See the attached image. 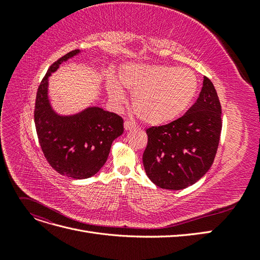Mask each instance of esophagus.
Returning <instances> with one entry per match:
<instances>
[{
	"label": "esophagus",
	"instance_id": "34e87169",
	"mask_svg": "<svg viewBox=\"0 0 260 260\" xmlns=\"http://www.w3.org/2000/svg\"><path fill=\"white\" fill-rule=\"evenodd\" d=\"M123 127H124V130L125 131H130V130H133L137 128V125L135 122H132L130 120H125L124 123H123Z\"/></svg>",
	"mask_w": 260,
	"mask_h": 260
}]
</instances>
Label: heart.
Here are the masks:
<instances>
[{
    "mask_svg": "<svg viewBox=\"0 0 260 260\" xmlns=\"http://www.w3.org/2000/svg\"><path fill=\"white\" fill-rule=\"evenodd\" d=\"M120 84L133 96L141 120L151 125L167 124L182 115L199 91V79L190 69L167 65L130 64L120 72ZM114 101L123 102L124 93L116 80L107 82Z\"/></svg>",
    "mask_w": 260,
    "mask_h": 260,
    "instance_id": "1",
    "label": "heart"
}]
</instances>
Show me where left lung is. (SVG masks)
Returning <instances> with one entry per match:
<instances>
[{"label": "left lung", "mask_w": 260, "mask_h": 260, "mask_svg": "<svg viewBox=\"0 0 260 260\" xmlns=\"http://www.w3.org/2000/svg\"><path fill=\"white\" fill-rule=\"evenodd\" d=\"M221 128L217 91L204 77L200 96L185 115L146 130L143 165L149 180L161 188L175 191L198 182L214 162Z\"/></svg>", "instance_id": "left-lung-1"}]
</instances>
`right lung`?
<instances>
[{"label":"right lung","mask_w":260,"mask_h":260,"mask_svg":"<svg viewBox=\"0 0 260 260\" xmlns=\"http://www.w3.org/2000/svg\"><path fill=\"white\" fill-rule=\"evenodd\" d=\"M81 53L75 50L51 65L37 92L35 123L46 160L61 176L86 179L104 166L114 140L123 133L120 116L90 106L74 115H59L49 99V77Z\"/></svg>","instance_id":"right-lung-1"}]
</instances>
